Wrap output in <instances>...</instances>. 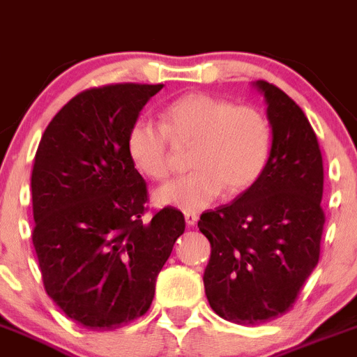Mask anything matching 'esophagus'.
<instances>
[{
	"instance_id": "34e87169",
	"label": "esophagus",
	"mask_w": 357,
	"mask_h": 357,
	"mask_svg": "<svg viewBox=\"0 0 357 357\" xmlns=\"http://www.w3.org/2000/svg\"><path fill=\"white\" fill-rule=\"evenodd\" d=\"M197 220H199L197 213H192V211L185 213V222L186 225H190V227H194V225L197 224Z\"/></svg>"
}]
</instances>
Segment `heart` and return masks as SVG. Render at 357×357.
I'll use <instances>...</instances> for the list:
<instances>
[{"label": "heart", "instance_id": "obj_1", "mask_svg": "<svg viewBox=\"0 0 357 357\" xmlns=\"http://www.w3.org/2000/svg\"><path fill=\"white\" fill-rule=\"evenodd\" d=\"M162 125L139 119L126 133V153L142 176L155 181L169 178L174 165L172 142L192 146L194 171L163 185L155 201L183 211L208 208L224 188L239 194L264 172L271 155V125L254 105L188 93L162 111Z\"/></svg>", "mask_w": 357, "mask_h": 357}]
</instances>
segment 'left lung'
Masks as SVG:
<instances>
[{
  "label": "left lung",
  "mask_w": 357,
  "mask_h": 357,
  "mask_svg": "<svg viewBox=\"0 0 357 357\" xmlns=\"http://www.w3.org/2000/svg\"><path fill=\"white\" fill-rule=\"evenodd\" d=\"M271 125L264 172L232 202L202 213L211 243L204 271L209 306L225 321L255 326L284 315L321 254L324 167L317 135L298 103L275 84L255 82Z\"/></svg>",
  "instance_id": "obj_1"
}]
</instances>
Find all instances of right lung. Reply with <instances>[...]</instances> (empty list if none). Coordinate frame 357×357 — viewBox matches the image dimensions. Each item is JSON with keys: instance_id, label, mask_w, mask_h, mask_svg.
Listing matches in <instances>:
<instances>
[{"instance_id": "right-lung-1", "label": "right lung", "mask_w": 357, "mask_h": 357, "mask_svg": "<svg viewBox=\"0 0 357 357\" xmlns=\"http://www.w3.org/2000/svg\"><path fill=\"white\" fill-rule=\"evenodd\" d=\"M163 84H109L73 96L42 135L31 172L33 246L43 287L95 331L142 317L156 276L185 232L179 209L149 222L148 188L126 153V133Z\"/></svg>"}]
</instances>
